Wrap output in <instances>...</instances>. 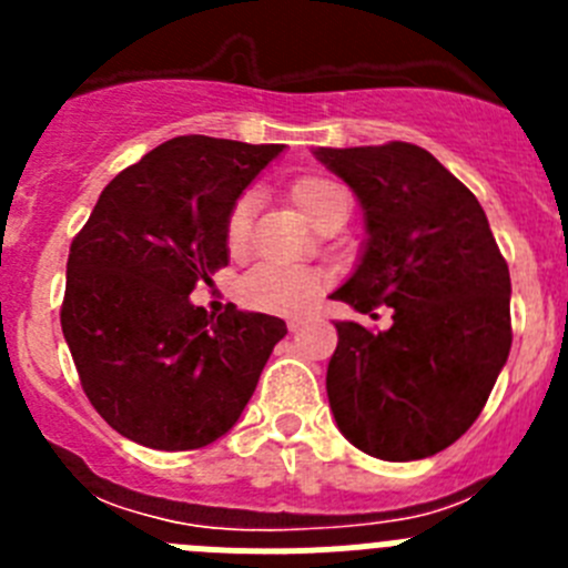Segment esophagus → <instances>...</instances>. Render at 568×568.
Masks as SVG:
<instances>
[{"label":"esophagus","mask_w":568,"mask_h":568,"mask_svg":"<svg viewBox=\"0 0 568 568\" xmlns=\"http://www.w3.org/2000/svg\"><path fill=\"white\" fill-rule=\"evenodd\" d=\"M301 327H304V318H301V315H293V318H287V329H290V333H298Z\"/></svg>","instance_id":"obj_1"}]
</instances>
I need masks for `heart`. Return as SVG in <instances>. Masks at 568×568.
Returning <instances> with one entry per match:
<instances>
[{"label":"heart","mask_w":568,"mask_h":568,"mask_svg":"<svg viewBox=\"0 0 568 568\" xmlns=\"http://www.w3.org/2000/svg\"><path fill=\"white\" fill-rule=\"evenodd\" d=\"M290 195H293L295 207L313 222L315 213L327 202L344 195V190L338 184L327 182V179H298L290 187ZM250 213H253V195H241L233 210H230L227 227H224V239H227L230 250H241V244L247 239ZM321 287H324V275L315 273V270L261 261V264L244 273L239 284V295L247 307L261 310V313L301 315L313 307Z\"/></svg>","instance_id":"heart-1"}]
</instances>
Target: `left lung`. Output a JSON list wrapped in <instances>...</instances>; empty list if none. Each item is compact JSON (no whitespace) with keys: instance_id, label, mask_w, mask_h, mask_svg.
Here are the masks:
<instances>
[{"instance_id":"left-lung-1","label":"left lung","mask_w":568,"mask_h":568,"mask_svg":"<svg viewBox=\"0 0 568 568\" xmlns=\"http://www.w3.org/2000/svg\"><path fill=\"white\" fill-rule=\"evenodd\" d=\"M349 184L366 241L333 293L358 313L393 307V327L338 321L327 366L341 435L381 460H420L475 424L511 346L509 267L484 207L418 144L318 148Z\"/></svg>"}]
</instances>
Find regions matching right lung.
<instances>
[{"instance_id": "obj_1", "label": "right lung", "mask_w": 568, "mask_h": 568, "mask_svg": "<svg viewBox=\"0 0 568 568\" xmlns=\"http://www.w3.org/2000/svg\"><path fill=\"white\" fill-rule=\"evenodd\" d=\"M281 150L175 135L115 175L70 244L62 333L84 395L124 438L164 453L219 440L287 335L275 315L190 301L230 261V210Z\"/></svg>"}]
</instances>
